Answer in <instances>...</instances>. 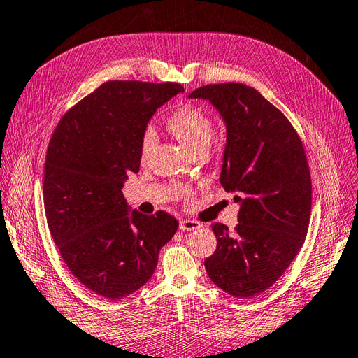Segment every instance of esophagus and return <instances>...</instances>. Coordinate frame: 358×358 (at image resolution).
I'll list each match as a JSON object with an SVG mask.
<instances>
[{"label":"esophagus","instance_id":"obj_1","mask_svg":"<svg viewBox=\"0 0 358 358\" xmlns=\"http://www.w3.org/2000/svg\"><path fill=\"white\" fill-rule=\"evenodd\" d=\"M201 225L199 222L191 220V219H181L180 220V229L181 231H194V229H199Z\"/></svg>","mask_w":358,"mask_h":358}]
</instances>
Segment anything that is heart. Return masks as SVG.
Segmentation results:
<instances>
[{"mask_svg": "<svg viewBox=\"0 0 358 358\" xmlns=\"http://www.w3.org/2000/svg\"><path fill=\"white\" fill-rule=\"evenodd\" d=\"M166 125L191 153L197 150H208L209 144L213 141V121L203 111L194 107H181L175 110L167 117ZM155 131L152 129L144 130L141 144H139V158H141L143 163L149 159L153 149H155Z\"/></svg>", "mask_w": 358, "mask_h": 358, "instance_id": "1", "label": "heart"}]
</instances>
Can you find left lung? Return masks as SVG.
<instances>
[{"label": "left lung", "instance_id": "8db88e82", "mask_svg": "<svg viewBox=\"0 0 358 358\" xmlns=\"http://www.w3.org/2000/svg\"><path fill=\"white\" fill-rule=\"evenodd\" d=\"M189 97L211 102L227 125L220 183L241 205L234 231L213 225L217 248L205 268L223 292L251 298L282 276L306 241L312 180L304 147L282 111L243 83H211Z\"/></svg>", "mask_w": 358, "mask_h": 358}]
</instances>
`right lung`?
<instances>
[{"label": "right lung", "instance_id": "obj_1", "mask_svg": "<svg viewBox=\"0 0 358 358\" xmlns=\"http://www.w3.org/2000/svg\"><path fill=\"white\" fill-rule=\"evenodd\" d=\"M180 83L108 80L69 108L48 145L43 201L54 243L77 281L121 299L149 281L158 253L177 233L164 211L130 208L122 186L138 173L147 122Z\"/></svg>", "mask_w": 358, "mask_h": 358}]
</instances>
